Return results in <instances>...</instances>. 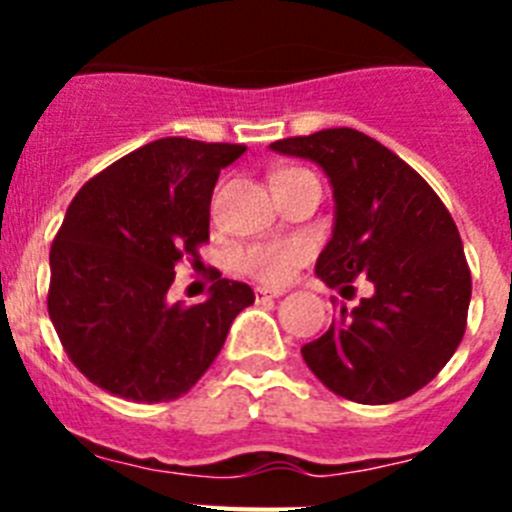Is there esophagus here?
Masks as SVG:
<instances>
[{"label":"esophagus","instance_id":"obj_1","mask_svg":"<svg viewBox=\"0 0 512 512\" xmlns=\"http://www.w3.org/2000/svg\"><path fill=\"white\" fill-rule=\"evenodd\" d=\"M282 295H284V289H269V287L256 289V300H279Z\"/></svg>","mask_w":512,"mask_h":512}]
</instances>
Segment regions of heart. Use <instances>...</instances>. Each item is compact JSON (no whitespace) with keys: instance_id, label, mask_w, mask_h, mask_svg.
<instances>
[{"instance_id":"obj_1","label":"heart","mask_w":512,"mask_h":512,"mask_svg":"<svg viewBox=\"0 0 512 512\" xmlns=\"http://www.w3.org/2000/svg\"><path fill=\"white\" fill-rule=\"evenodd\" d=\"M307 248L300 241L256 243L241 253V269L266 284H284L305 261Z\"/></svg>"}]
</instances>
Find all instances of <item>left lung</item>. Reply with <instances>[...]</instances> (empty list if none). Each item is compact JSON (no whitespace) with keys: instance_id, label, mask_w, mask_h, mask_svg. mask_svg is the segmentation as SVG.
I'll return each instance as SVG.
<instances>
[{"instance_id":"8db88e82","label":"left lung","mask_w":512,"mask_h":512,"mask_svg":"<svg viewBox=\"0 0 512 512\" xmlns=\"http://www.w3.org/2000/svg\"><path fill=\"white\" fill-rule=\"evenodd\" d=\"M269 148L318 164L333 189V235L315 274L341 295L356 277L374 284L354 310L341 305L302 359L346 400H405L441 372L467 328L472 274L454 217L418 171L354 128Z\"/></svg>"}]
</instances>
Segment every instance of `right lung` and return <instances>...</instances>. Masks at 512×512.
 <instances>
[{
	"label": "right lung",
	"mask_w": 512,
	"mask_h": 512,
	"mask_svg": "<svg viewBox=\"0 0 512 512\" xmlns=\"http://www.w3.org/2000/svg\"><path fill=\"white\" fill-rule=\"evenodd\" d=\"M233 143L161 138L89 179L51 246L48 312L74 366L110 395L166 402L197 384L253 289L220 279L200 305L169 302L176 264L210 238Z\"/></svg>",
	"instance_id": "right-lung-1"
}]
</instances>
